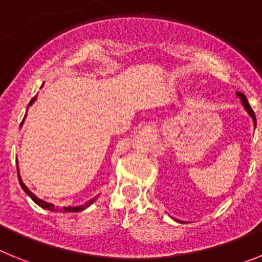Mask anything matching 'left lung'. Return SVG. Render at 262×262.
Listing matches in <instances>:
<instances>
[{"instance_id":"1","label":"left lung","mask_w":262,"mask_h":262,"mask_svg":"<svg viewBox=\"0 0 262 262\" xmlns=\"http://www.w3.org/2000/svg\"><path fill=\"white\" fill-rule=\"evenodd\" d=\"M236 96H237L240 98V101H242L243 106H244V108H245V110H247V113H248V114H249V117H251L252 119H253V124H254V127H256V117H254V113H253V110H252L251 105H249V103H248V99H247V97H245L243 93H240V92H237V93H236ZM174 221H177V219H174ZM177 222H180V221H177ZM180 223H182V222H180Z\"/></svg>"}]
</instances>
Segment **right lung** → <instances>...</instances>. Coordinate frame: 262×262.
<instances>
[{
	"mask_svg": "<svg viewBox=\"0 0 262 262\" xmlns=\"http://www.w3.org/2000/svg\"><path fill=\"white\" fill-rule=\"evenodd\" d=\"M35 99H36V97H34V98H32L31 101H30L29 106H30V105H32V103L35 102ZM29 106H27V107H29ZM20 124H22V123H20ZM17 170H18V180H19L20 187H22V189H23V191H25V193H26L27 195H29L30 198H31V200L36 203V205L40 206L41 209L50 210V211H55V212H57V211H64V212H78V211H82V210H85V209H86V207H89V206L92 205V203H93L94 201H96L97 196H98V195H97L96 198H93V200H90L89 202L84 203V205H81V206H68V207H57V206L52 205V203H48V202H46V201L40 200V198H38V196H36L35 194L32 193V191H30L29 187H27L26 185L23 184L22 178H20V176H19V168H18V166H17Z\"/></svg>",
	"mask_w": 262,
	"mask_h": 262,
	"instance_id": "right-lung-1",
	"label": "right lung"
}]
</instances>
